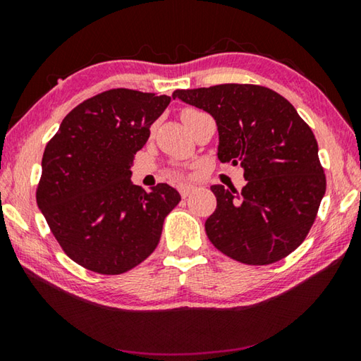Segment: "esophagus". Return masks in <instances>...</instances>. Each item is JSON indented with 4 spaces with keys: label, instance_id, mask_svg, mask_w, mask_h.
Segmentation results:
<instances>
[{
    "label": "esophagus",
    "instance_id": "34e87169",
    "mask_svg": "<svg viewBox=\"0 0 361 361\" xmlns=\"http://www.w3.org/2000/svg\"><path fill=\"white\" fill-rule=\"evenodd\" d=\"M192 189H194V186H191V185H181V186H178V191L181 194V197H188V195L191 194Z\"/></svg>",
    "mask_w": 361,
    "mask_h": 361
}]
</instances>
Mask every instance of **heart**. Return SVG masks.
<instances>
[{
	"label": "heart",
	"mask_w": 361,
	"mask_h": 361,
	"mask_svg": "<svg viewBox=\"0 0 361 361\" xmlns=\"http://www.w3.org/2000/svg\"><path fill=\"white\" fill-rule=\"evenodd\" d=\"M199 114H202V111H199V109H195V108H186V109H183L181 119L186 124L188 121H191L192 118H195V116H199Z\"/></svg>",
	"instance_id": "heart-1"
}]
</instances>
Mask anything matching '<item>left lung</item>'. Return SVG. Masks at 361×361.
Instances as JSON below:
<instances>
[{
	"label": "left lung",
	"mask_w": 361,
	"mask_h": 361,
	"mask_svg": "<svg viewBox=\"0 0 361 361\" xmlns=\"http://www.w3.org/2000/svg\"><path fill=\"white\" fill-rule=\"evenodd\" d=\"M218 127V159L240 164L247 185H213L216 210L205 232L219 252L243 264L280 261L301 245L326 191L319 145L295 106L253 84L175 90Z\"/></svg>",
	"instance_id": "obj_1"
}]
</instances>
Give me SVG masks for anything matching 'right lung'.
<instances>
[{
    "mask_svg": "<svg viewBox=\"0 0 361 361\" xmlns=\"http://www.w3.org/2000/svg\"><path fill=\"white\" fill-rule=\"evenodd\" d=\"M169 103L167 95L106 90L71 109L46 145L36 202L79 266L118 276L157 247L181 195L167 183L145 191L130 167Z\"/></svg>",
    "mask_w": 361,
    "mask_h": 361,
    "instance_id": "1",
    "label": "right lung"
}]
</instances>
